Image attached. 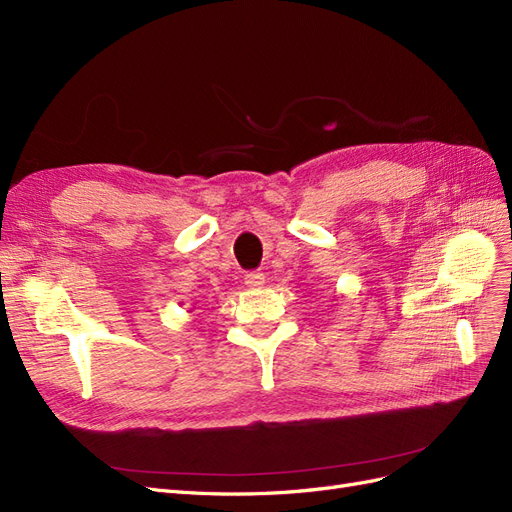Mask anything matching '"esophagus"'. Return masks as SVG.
Wrapping results in <instances>:
<instances>
[{
	"label": "esophagus",
	"mask_w": 512,
	"mask_h": 512,
	"mask_svg": "<svg viewBox=\"0 0 512 512\" xmlns=\"http://www.w3.org/2000/svg\"><path fill=\"white\" fill-rule=\"evenodd\" d=\"M245 284L250 288H262V284H265V273L260 271H250L245 275Z\"/></svg>",
	"instance_id": "esophagus-1"
}]
</instances>
